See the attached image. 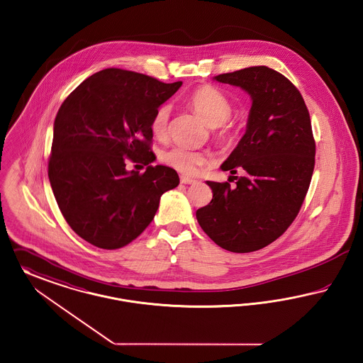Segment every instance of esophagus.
Returning <instances> with one entry per match:
<instances>
[{"mask_svg":"<svg viewBox=\"0 0 363 363\" xmlns=\"http://www.w3.org/2000/svg\"><path fill=\"white\" fill-rule=\"evenodd\" d=\"M180 182H182V184H195L196 183L195 179H191V177H187V176H182Z\"/></svg>","mask_w":363,"mask_h":363,"instance_id":"1","label":"esophagus"}]
</instances>
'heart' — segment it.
I'll list each match as a JSON object with an SVG mask.
<instances>
[{"instance_id":"heart-1","label":"heart","mask_w":363,"mask_h":363,"mask_svg":"<svg viewBox=\"0 0 363 363\" xmlns=\"http://www.w3.org/2000/svg\"><path fill=\"white\" fill-rule=\"evenodd\" d=\"M189 105L201 116L208 125L216 130V136L228 142L235 135V123L229 120L232 115V102L228 96L218 89L203 84L192 91L189 96ZM171 106L168 104L160 105L152 117V133L155 138L164 139L169 133ZM162 161L184 174H196L208 162L206 155L187 146H173L161 155Z\"/></svg>"}]
</instances>
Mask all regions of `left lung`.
<instances>
[{
  "label": "left lung",
  "mask_w": 363,
  "mask_h": 363,
  "mask_svg": "<svg viewBox=\"0 0 363 363\" xmlns=\"http://www.w3.org/2000/svg\"><path fill=\"white\" fill-rule=\"evenodd\" d=\"M251 96L246 134L221 165L228 182H206L213 199L196 210L210 239L232 252H251L280 238L298 216L314 171L315 142L303 96L265 65L214 77Z\"/></svg>",
  "instance_id": "1"
}]
</instances>
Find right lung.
Instances as JSON below:
<instances>
[{"instance_id": "right-lung-1", "label": "right lung", "mask_w": 363, "mask_h": 363, "mask_svg": "<svg viewBox=\"0 0 363 363\" xmlns=\"http://www.w3.org/2000/svg\"><path fill=\"white\" fill-rule=\"evenodd\" d=\"M180 86L108 68L60 106L48 174L65 221L90 245L127 246L152 223L161 195L179 186L174 169L152 165L150 123ZM127 157L146 164L145 173H128Z\"/></svg>"}]
</instances>
